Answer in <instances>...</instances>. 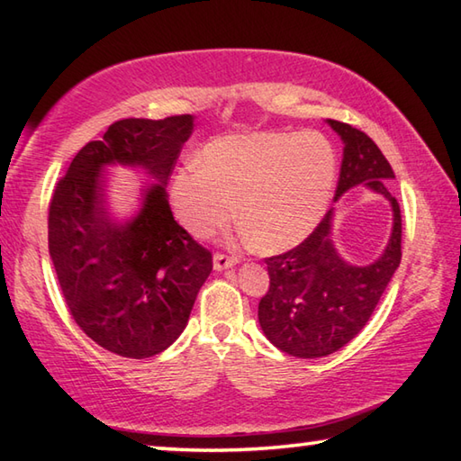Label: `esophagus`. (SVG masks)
I'll return each instance as SVG.
<instances>
[{"label": "esophagus", "mask_w": 461, "mask_h": 461, "mask_svg": "<svg viewBox=\"0 0 461 461\" xmlns=\"http://www.w3.org/2000/svg\"><path fill=\"white\" fill-rule=\"evenodd\" d=\"M236 264H238V258H233V256H225V254H215L213 256V268L217 272L228 270L231 267H236Z\"/></svg>", "instance_id": "1"}]
</instances>
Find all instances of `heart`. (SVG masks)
<instances>
[{
	"mask_svg": "<svg viewBox=\"0 0 461 461\" xmlns=\"http://www.w3.org/2000/svg\"><path fill=\"white\" fill-rule=\"evenodd\" d=\"M338 154L321 131H246L207 142L176 170L170 201L186 230L209 238L233 217L256 246L283 252L311 236L330 207Z\"/></svg>",
	"mask_w": 461,
	"mask_h": 461,
	"instance_id": "heart-1",
	"label": "heart"
}]
</instances>
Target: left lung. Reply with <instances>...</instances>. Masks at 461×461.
I'll list each match as a JSON object with an SVG mask.
<instances>
[{"label":"left lung","instance_id":"1","mask_svg":"<svg viewBox=\"0 0 461 461\" xmlns=\"http://www.w3.org/2000/svg\"><path fill=\"white\" fill-rule=\"evenodd\" d=\"M327 123L343 142L335 203L362 185L390 203L393 230L384 252L357 267L333 244L330 209L303 244L267 258L270 286L258 305V321L272 346L294 357H323L352 341L368 323L401 264V209L386 186L394 178L393 168L364 131L335 120Z\"/></svg>","mask_w":461,"mask_h":461}]
</instances>
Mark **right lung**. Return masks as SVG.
<instances>
[{
  "label": "right lung",
  "mask_w": 461,
  "mask_h": 461,
  "mask_svg": "<svg viewBox=\"0 0 461 461\" xmlns=\"http://www.w3.org/2000/svg\"><path fill=\"white\" fill-rule=\"evenodd\" d=\"M194 130L193 115L120 120L85 144L49 209V252L75 323L122 357H152L189 321L212 252L175 221L167 181ZM109 166L144 169L155 181L126 221L108 205Z\"/></svg>",
  "instance_id": "right-lung-1"
}]
</instances>
